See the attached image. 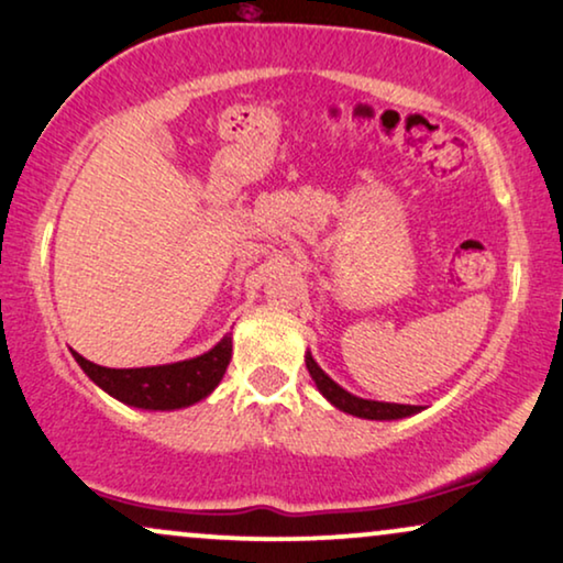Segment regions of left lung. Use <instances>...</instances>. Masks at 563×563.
Returning a JSON list of instances; mask_svg holds the SVG:
<instances>
[{
  "label": "left lung",
  "mask_w": 563,
  "mask_h": 563,
  "mask_svg": "<svg viewBox=\"0 0 563 563\" xmlns=\"http://www.w3.org/2000/svg\"><path fill=\"white\" fill-rule=\"evenodd\" d=\"M306 368H309L311 379H314L317 389L322 393L327 400H330L334 408L351 412V416L358 418H368V421H397V418H408L412 412H418L421 408L418 405H397V402H379V400H364V397H355L347 393V389L340 387L338 382H332L327 376L311 353H306Z\"/></svg>",
  "instance_id": "obj_1"
}]
</instances>
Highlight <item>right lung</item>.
Segmentation results:
<instances>
[{"label": "right lung", "instance_id": "1", "mask_svg": "<svg viewBox=\"0 0 563 563\" xmlns=\"http://www.w3.org/2000/svg\"><path fill=\"white\" fill-rule=\"evenodd\" d=\"M231 334H225L216 347L189 361L142 368H106L75 353V361L103 393L119 402L142 410H179L205 400L223 379L231 361Z\"/></svg>", "mask_w": 563, "mask_h": 563}]
</instances>
